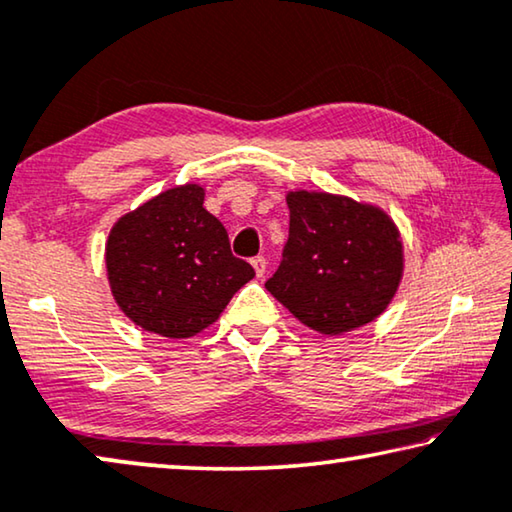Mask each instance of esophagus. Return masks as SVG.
I'll return each instance as SVG.
<instances>
[{
	"mask_svg": "<svg viewBox=\"0 0 512 512\" xmlns=\"http://www.w3.org/2000/svg\"><path fill=\"white\" fill-rule=\"evenodd\" d=\"M250 264H253L255 276H257V278H262L264 273H266V259H264V257H255L253 262H250Z\"/></svg>",
	"mask_w": 512,
	"mask_h": 512,
	"instance_id": "esophagus-1",
	"label": "esophagus"
}]
</instances>
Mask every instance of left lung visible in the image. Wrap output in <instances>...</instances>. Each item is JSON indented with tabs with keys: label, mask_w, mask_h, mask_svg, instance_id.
I'll return each mask as SVG.
<instances>
[{
	"label": "left lung",
	"mask_w": 512,
	"mask_h": 512,
	"mask_svg": "<svg viewBox=\"0 0 512 512\" xmlns=\"http://www.w3.org/2000/svg\"><path fill=\"white\" fill-rule=\"evenodd\" d=\"M289 239L266 289L308 329L345 335L375 322L404 276V243L388 213L324 190H287Z\"/></svg>",
	"instance_id": "obj_1"
}]
</instances>
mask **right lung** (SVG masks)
Masks as SVG:
<instances>
[{
    "label": "right lung",
    "mask_w": 512,
    "mask_h": 512,
    "mask_svg": "<svg viewBox=\"0 0 512 512\" xmlns=\"http://www.w3.org/2000/svg\"><path fill=\"white\" fill-rule=\"evenodd\" d=\"M200 183L167 188L124 213L105 241V271L119 310L142 331L188 340L223 315L255 278L234 257L223 223L204 209Z\"/></svg>",
    "instance_id": "right-lung-1"
}]
</instances>
